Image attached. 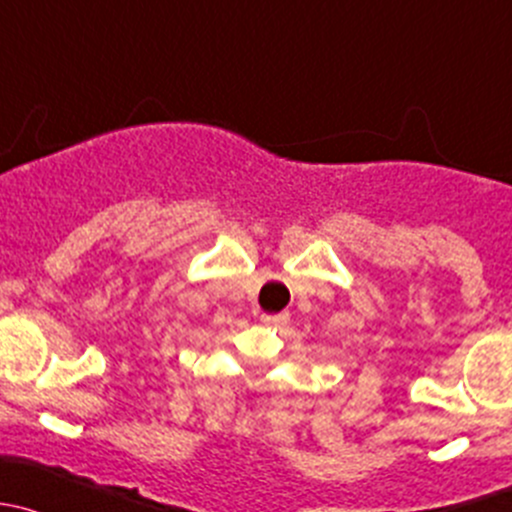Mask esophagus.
Wrapping results in <instances>:
<instances>
[{
    "mask_svg": "<svg viewBox=\"0 0 512 512\" xmlns=\"http://www.w3.org/2000/svg\"><path fill=\"white\" fill-rule=\"evenodd\" d=\"M286 320H288L286 313H281V315H261V323L263 325H281V323H286Z\"/></svg>",
    "mask_w": 512,
    "mask_h": 512,
    "instance_id": "esophagus-1",
    "label": "esophagus"
}]
</instances>
